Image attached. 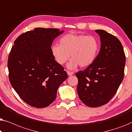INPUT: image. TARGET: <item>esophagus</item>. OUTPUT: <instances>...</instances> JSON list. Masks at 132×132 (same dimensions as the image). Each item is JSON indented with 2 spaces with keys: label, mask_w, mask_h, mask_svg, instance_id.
Returning <instances> with one entry per match:
<instances>
[{
  "label": "esophagus",
  "mask_w": 132,
  "mask_h": 132,
  "mask_svg": "<svg viewBox=\"0 0 132 132\" xmlns=\"http://www.w3.org/2000/svg\"><path fill=\"white\" fill-rule=\"evenodd\" d=\"M67 74H68V75L69 76H71V75H73V72L70 71H67Z\"/></svg>",
  "instance_id": "esophagus-1"
}]
</instances>
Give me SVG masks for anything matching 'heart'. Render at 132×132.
Returning <instances> with one entry per match:
<instances>
[{
    "label": "heart",
    "instance_id": "heart-1",
    "mask_svg": "<svg viewBox=\"0 0 132 132\" xmlns=\"http://www.w3.org/2000/svg\"><path fill=\"white\" fill-rule=\"evenodd\" d=\"M99 48V41L94 36L70 33L61 37L59 45H53L51 52L55 60L61 65L65 64L71 55L67 67L75 69L78 65L86 67L93 64Z\"/></svg>",
    "mask_w": 132,
    "mask_h": 132
}]
</instances>
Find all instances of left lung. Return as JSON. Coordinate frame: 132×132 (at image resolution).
I'll return each mask as SVG.
<instances>
[{
    "label": "left lung",
    "mask_w": 132,
    "mask_h": 132,
    "mask_svg": "<svg viewBox=\"0 0 132 132\" xmlns=\"http://www.w3.org/2000/svg\"><path fill=\"white\" fill-rule=\"evenodd\" d=\"M101 47L93 64L76 73L77 93L86 106L96 108L108 103L124 78L126 56L120 41L103 30H95Z\"/></svg>",
    "instance_id": "1"
}]
</instances>
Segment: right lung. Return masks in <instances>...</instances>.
<instances>
[{
    "label": "right lung",
    "instance_id": "obj_1",
    "mask_svg": "<svg viewBox=\"0 0 132 132\" xmlns=\"http://www.w3.org/2000/svg\"><path fill=\"white\" fill-rule=\"evenodd\" d=\"M64 30L35 28L14 41L8 56L10 83L19 97L29 105L46 108L54 102L57 90L68 77L55 60L51 46Z\"/></svg>",
    "mask_w": 132,
    "mask_h": 132
}]
</instances>
